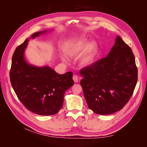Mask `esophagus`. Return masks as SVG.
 I'll list each match as a JSON object with an SVG mask.
<instances>
[{
  "instance_id": "obj_1",
  "label": "esophagus",
  "mask_w": 147,
  "mask_h": 147,
  "mask_svg": "<svg viewBox=\"0 0 147 147\" xmlns=\"http://www.w3.org/2000/svg\"><path fill=\"white\" fill-rule=\"evenodd\" d=\"M73 80L75 83H77L78 82V77L77 75H74L73 76Z\"/></svg>"
}]
</instances>
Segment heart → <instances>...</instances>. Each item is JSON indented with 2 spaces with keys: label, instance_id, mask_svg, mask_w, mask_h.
Listing matches in <instances>:
<instances>
[{
  "label": "heart",
  "instance_id": "1",
  "mask_svg": "<svg viewBox=\"0 0 147 147\" xmlns=\"http://www.w3.org/2000/svg\"><path fill=\"white\" fill-rule=\"evenodd\" d=\"M64 51L66 56L71 58H75L81 54L78 59L79 65L82 67H88L94 63L97 45L94 41L90 42L85 37H78L70 40L66 45ZM61 59L64 63L67 62V59L64 56Z\"/></svg>",
  "mask_w": 147,
  "mask_h": 147
}]
</instances>
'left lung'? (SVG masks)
<instances>
[{
  "label": "left lung",
  "instance_id": "obj_1",
  "mask_svg": "<svg viewBox=\"0 0 147 147\" xmlns=\"http://www.w3.org/2000/svg\"><path fill=\"white\" fill-rule=\"evenodd\" d=\"M80 84L90 109L110 115L123 108L137 82V68L131 48L117 36L107 57L81 70Z\"/></svg>",
  "mask_w": 147,
  "mask_h": 147
}]
</instances>
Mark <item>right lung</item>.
Instances as JSON below:
<instances>
[{"mask_svg": "<svg viewBox=\"0 0 147 147\" xmlns=\"http://www.w3.org/2000/svg\"><path fill=\"white\" fill-rule=\"evenodd\" d=\"M47 32L45 30L33 34L16 48L10 72L12 87L20 100L30 112L44 116L59 112L65 91L74 84L72 72L59 75L50 67H37L26 61L24 51L29 40Z\"/></svg>", "mask_w": 147, "mask_h": 147, "instance_id": "obj_1", "label": "right lung"}]
</instances>
